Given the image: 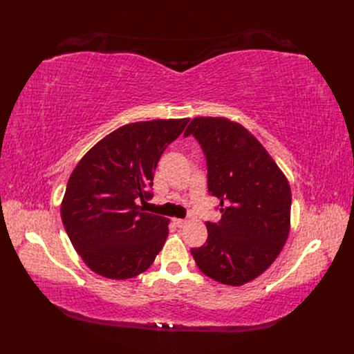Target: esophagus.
<instances>
[{"mask_svg":"<svg viewBox=\"0 0 354 354\" xmlns=\"http://www.w3.org/2000/svg\"><path fill=\"white\" fill-rule=\"evenodd\" d=\"M173 221L177 227H185L187 224V220H183V218H174Z\"/></svg>","mask_w":354,"mask_h":354,"instance_id":"1","label":"esophagus"}]
</instances>
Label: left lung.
<instances>
[{
	"mask_svg": "<svg viewBox=\"0 0 354 354\" xmlns=\"http://www.w3.org/2000/svg\"><path fill=\"white\" fill-rule=\"evenodd\" d=\"M194 134L208 165V192L220 199L221 220L207 221L208 239L190 252L199 270L241 286L264 273L281 254L291 229V187L264 146L239 122L196 116Z\"/></svg>",
	"mask_w": 354,
	"mask_h": 354,
	"instance_id": "1",
	"label": "left lung"
}]
</instances>
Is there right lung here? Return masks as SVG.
Returning <instances> with one entry per match:
<instances>
[{"label":"right lung","mask_w":354,"mask_h":354,"mask_svg":"<svg viewBox=\"0 0 354 354\" xmlns=\"http://www.w3.org/2000/svg\"><path fill=\"white\" fill-rule=\"evenodd\" d=\"M189 118L127 124L82 156L62 201V221L75 251L108 279L146 272L162 250L169 220L143 212L153 173L167 146Z\"/></svg>","instance_id":"add662e5"}]
</instances>
